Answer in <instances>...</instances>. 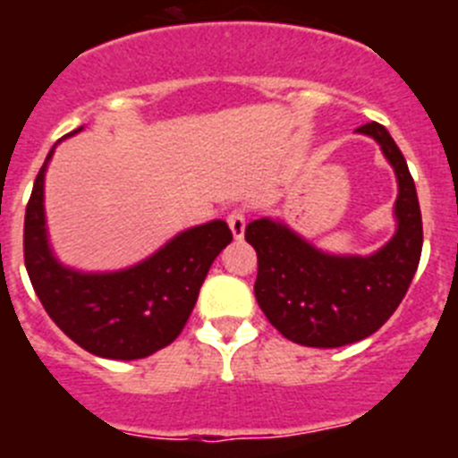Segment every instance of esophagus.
Here are the masks:
<instances>
[{"label":"esophagus","mask_w":458,"mask_h":458,"mask_svg":"<svg viewBox=\"0 0 458 458\" xmlns=\"http://www.w3.org/2000/svg\"><path fill=\"white\" fill-rule=\"evenodd\" d=\"M226 225L232 229L233 238L241 241L242 233H245V225H248V216H245V210L242 208H233L229 210V216H226Z\"/></svg>","instance_id":"1"}]
</instances>
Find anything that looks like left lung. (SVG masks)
Here are the masks:
<instances>
[{"instance_id":"1","label":"left lung","mask_w":458,"mask_h":458,"mask_svg":"<svg viewBox=\"0 0 458 458\" xmlns=\"http://www.w3.org/2000/svg\"><path fill=\"white\" fill-rule=\"evenodd\" d=\"M358 132L378 141L399 183L396 232L378 252H321L270 217L245 226V241L257 250L259 307L279 333L302 346L337 349L374 335L403 301L422 254V213L406 157L376 121Z\"/></svg>"}]
</instances>
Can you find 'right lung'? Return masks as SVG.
Here are the masks:
<instances>
[{
    "instance_id": "right-lung-1",
    "label": "right lung",
    "mask_w": 458,
    "mask_h": 458,
    "mask_svg": "<svg viewBox=\"0 0 458 458\" xmlns=\"http://www.w3.org/2000/svg\"><path fill=\"white\" fill-rule=\"evenodd\" d=\"M52 153L24 213V266L40 305L64 335L98 358L140 360L165 349L188 323L210 264L232 242V229L222 220L192 226L141 264L116 273L66 268L50 250L43 208Z\"/></svg>"
}]
</instances>
